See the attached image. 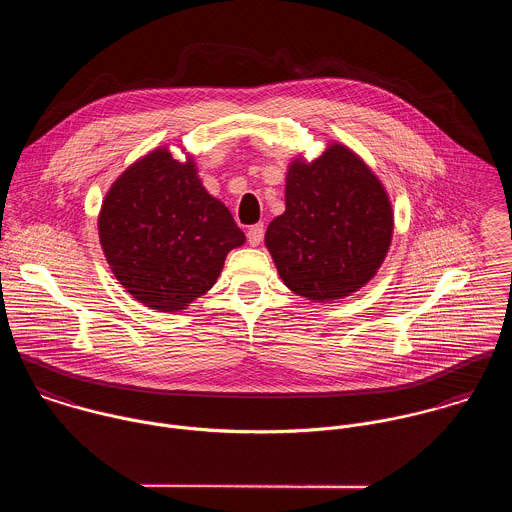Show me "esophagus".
<instances>
[{
	"label": "esophagus",
	"mask_w": 512,
	"mask_h": 512,
	"mask_svg": "<svg viewBox=\"0 0 512 512\" xmlns=\"http://www.w3.org/2000/svg\"><path fill=\"white\" fill-rule=\"evenodd\" d=\"M246 236H248V244H250V246H260V242L264 240V224L260 222V224L250 226L248 232H246Z\"/></svg>",
	"instance_id": "1"
}]
</instances>
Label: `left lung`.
<instances>
[{
    "label": "left lung",
    "mask_w": 512,
    "mask_h": 512,
    "mask_svg": "<svg viewBox=\"0 0 512 512\" xmlns=\"http://www.w3.org/2000/svg\"><path fill=\"white\" fill-rule=\"evenodd\" d=\"M394 232L388 193L365 161L333 142L313 161L295 157L286 173V211L264 242L280 278L311 301H335L366 286Z\"/></svg>",
    "instance_id": "1"
}]
</instances>
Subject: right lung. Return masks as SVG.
I'll return each mask as SVG.
<instances>
[{"mask_svg":"<svg viewBox=\"0 0 512 512\" xmlns=\"http://www.w3.org/2000/svg\"><path fill=\"white\" fill-rule=\"evenodd\" d=\"M98 236L116 280L149 309L181 311L209 292L246 236L207 193L191 155L157 147L108 189Z\"/></svg>","mask_w":512,"mask_h":512,"instance_id":"right-lung-1","label":"right lung"}]
</instances>
